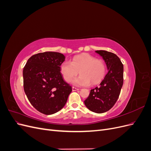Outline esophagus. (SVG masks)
Returning a JSON list of instances; mask_svg holds the SVG:
<instances>
[{
    "mask_svg": "<svg viewBox=\"0 0 151 151\" xmlns=\"http://www.w3.org/2000/svg\"><path fill=\"white\" fill-rule=\"evenodd\" d=\"M72 91H78V90H79L78 88H75V87H72Z\"/></svg>",
    "mask_w": 151,
    "mask_h": 151,
    "instance_id": "1",
    "label": "esophagus"
}]
</instances>
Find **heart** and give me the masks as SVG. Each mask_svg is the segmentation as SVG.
Masks as SVG:
<instances>
[{
    "instance_id": "b5f03b06",
    "label": "heart",
    "mask_w": 151,
    "mask_h": 151,
    "mask_svg": "<svg viewBox=\"0 0 151 151\" xmlns=\"http://www.w3.org/2000/svg\"><path fill=\"white\" fill-rule=\"evenodd\" d=\"M60 73L65 81L69 83L73 77L81 74L72 81L77 86H86L91 83L95 85L104 77L106 66L101 59L96 58L89 53H83L75 56L70 62H63L60 66Z\"/></svg>"
}]
</instances>
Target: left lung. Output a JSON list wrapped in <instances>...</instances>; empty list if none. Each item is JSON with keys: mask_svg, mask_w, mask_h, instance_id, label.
I'll list each match as a JSON object with an SVG mask.
<instances>
[{"mask_svg": "<svg viewBox=\"0 0 151 151\" xmlns=\"http://www.w3.org/2000/svg\"><path fill=\"white\" fill-rule=\"evenodd\" d=\"M95 52L103 57L108 73L99 86L91 90L84 104L91 111L103 113L109 110L119 97L123 83V65L115 53L105 50Z\"/></svg>", "mask_w": 151, "mask_h": 151, "instance_id": "left-lung-1", "label": "left lung"}]
</instances>
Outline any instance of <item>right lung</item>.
<instances>
[{"instance_id":"add662e5","label":"right lung","mask_w":151,"mask_h":151,"mask_svg":"<svg viewBox=\"0 0 151 151\" xmlns=\"http://www.w3.org/2000/svg\"><path fill=\"white\" fill-rule=\"evenodd\" d=\"M62 53H39L31 56L23 68L25 94L30 103L45 115H52L65 106L72 87L63 79L60 66Z\"/></svg>"}]
</instances>
